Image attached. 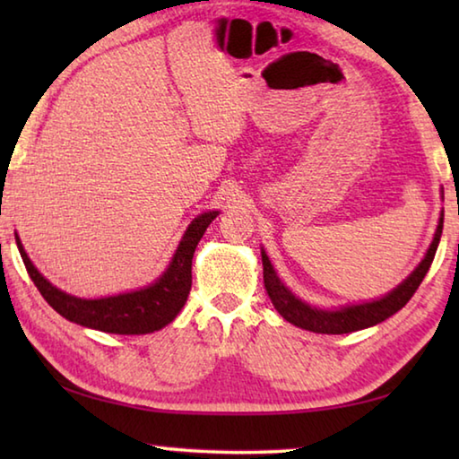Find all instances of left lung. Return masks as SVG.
<instances>
[{
    "mask_svg": "<svg viewBox=\"0 0 459 459\" xmlns=\"http://www.w3.org/2000/svg\"><path fill=\"white\" fill-rule=\"evenodd\" d=\"M441 230H444V214H441L437 230H435V237L431 240L429 248H427L425 259L419 263L417 269L411 273L405 281L394 287L391 293H386L385 298L367 301V304L359 306H344L340 309H317L314 306L306 304L299 298L287 290L281 279L277 277L273 265L267 257V253L261 248V259H263V281H265V290L271 299V304L275 306L279 314L298 328H304L316 333H351L356 330L370 328V325H377L385 322L386 317L397 314L401 307L407 306V301L413 298L417 287L421 285L423 277L429 271L435 251H437Z\"/></svg>",
    "mask_w": 459,
    "mask_h": 459,
    "instance_id": "1",
    "label": "left lung"
}]
</instances>
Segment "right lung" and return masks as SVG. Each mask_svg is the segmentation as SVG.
Segmentation results:
<instances>
[{
    "label": "right lung",
    "instance_id": "right-lung-1",
    "mask_svg": "<svg viewBox=\"0 0 459 459\" xmlns=\"http://www.w3.org/2000/svg\"><path fill=\"white\" fill-rule=\"evenodd\" d=\"M216 216H219V211L204 212L190 222V227L186 229L168 269L152 285L137 291L119 293L111 295V298L99 299H82L76 298V295L60 291L58 287H54L34 267V263L30 261L18 235H15V243H18L30 279L38 287V291L42 293V298L62 317H66V320L74 324H81L84 328L108 333H127V336L129 333H150L168 325L184 307L192 287L194 251H196V245L200 243L208 224Z\"/></svg>",
    "mask_w": 459,
    "mask_h": 459
}]
</instances>
